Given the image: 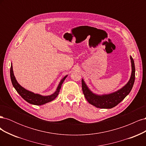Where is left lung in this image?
<instances>
[{
	"mask_svg": "<svg viewBox=\"0 0 146 146\" xmlns=\"http://www.w3.org/2000/svg\"><path fill=\"white\" fill-rule=\"evenodd\" d=\"M130 59L131 62L132 72L130 80L122 89L114 92V93L104 96L96 95L88 89L83 80H82V91L88 102L95 106L97 108H111L115 107L124 99L125 97L130 93L132 88H133L135 79V67L134 60L131 56H130Z\"/></svg>",
	"mask_w": 146,
	"mask_h": 146,
	"instance_id": "1",
	"label": "left lung"
}]
</instances>
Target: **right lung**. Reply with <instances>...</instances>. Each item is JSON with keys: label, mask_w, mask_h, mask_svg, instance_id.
<instances>
[{"label": "right lung", "mask_w": 146, "mask_h": 146, "mask_svg": "<svg viewBox=\"0 0 146 146\" xmlns=\"http://www.w3.org/2000/svg\"><path fill=\"white\" fill-rule=\"evenodd\" d=\"M66 77H67V76H66L62 80H61L55 93H54L50 96H42L39 94H34L33 92L26 90L24 88L22 87L17 82L16 78L14 76V74H13V71L12 65L11 66V68H10V77H11V83L13 87L15 88L16 91L18 92L19 94L25 100L27 101L29 104L36 105H41L45 104L47 102H49L52 101L53 100H54L56 98L57 96L58 95L61 85H62V84L64 80H65V78H66Z\"/></svg>", "instance_id": "add662e5"}]
</instances>
